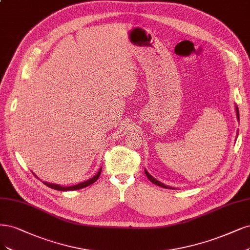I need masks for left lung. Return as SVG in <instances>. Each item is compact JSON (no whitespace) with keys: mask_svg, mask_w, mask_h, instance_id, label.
Masks as SVG:
<instances>
[{"mask_svg":"<svg viewBox=\"0 0 250 250\" xmlns=\"http://www.w3.org/2000/svg\"><path fill=\"white\" fill-rule=\"evenodd\" d=\"M237 108V117H238V120H239V110H238V107H236ZM145 173H146V176L148 177V179L151 181V182L153 183V184H155V185H157V186H160V187H163V188H169V189H171V187H168V186H167V185H165V184H162L161 182H159V181H157L156 179H154L147 170H145Z\"/></svg>","mask_w":250,"mask_h":250,"instance_id":"8db88e82","label":"left lung"}]
</instances>
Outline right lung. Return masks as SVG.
<instances>
[{
    "label": "right lung",
    "mask_w": 250,
    "mask_h": 250,
    "mask_svg": "<svg viewBox=\"0 0 250 250\" xmlns=\"http://www.w3.org/2000/svg\"><path fill=\"white\" fill-rule=\"evenodd\" d=\"M100 174H101V168L99 169V171L97 173V175H95V176H94L93 178H91L90 180H88V181H84V182L80 183V184H77V185L69 186V187H62V186H60V185H57V184H50V183H47V182H43V183H44L46 186H48V187H50V188H53V189H56V190H60V191L77 190V189L84 188V187H87V186L92 185L94 182H96L97 179H98V178H99V176H100Z\"/></svg>",
    "instance_id": "obj_1"
}]
</instances>
